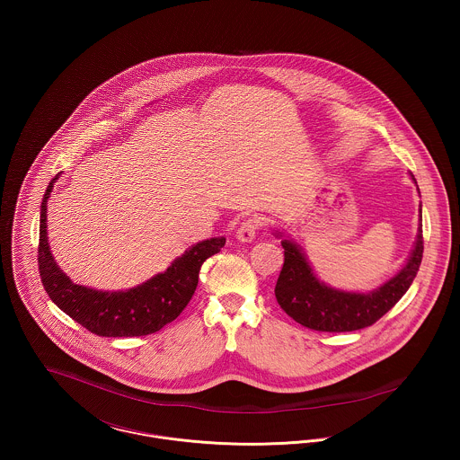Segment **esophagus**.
I'll return each instance as SVG.
<instances>
[{
  "instance_id": "esophagus-1",
  "label": "esophagus",
  "mask_w": 460,
  "mask_h": 460,
  "mask_svg": "<svg viewBox=\"0 0 460 460\" xmlns=\"http://www.w3.org/2000/svg\"><path fill=\"white\" fill-rule=\"evenodd\" d=\"M259 226H261V220L257 217H250V219L244 220L236 231V240L241 241V243H250V241L255 240Z\"/></svg>"
}]
</instances>
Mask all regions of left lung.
Instances as JSON below:
<instances>
[{"instance_id": "obj_1", "label": "left lung", "mask_w": 460, "mask_h": 460, "mask_svg": "<svg viewBox=\"0 0 460 460\" xmlns=\"http://www.w3.org/2000/svg\"><path fill=\"white\" fill-rule=\"evenodd\" d=\"M411 177L416 182L414 175ZM420 217L422 214H419L414 248L403 267L394 278L367 293L345 291L321 281L300 244L276 229L274 234L281 238L285 248V263L274 289L278 304L296 323L315 331L343 332L371 326L407 293L416 278L424 250Z\"/></svg>"}]
</instances>
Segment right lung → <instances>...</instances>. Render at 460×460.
<instances>
[{"mask_svg": "<svg viewBox=\"0 0 460 460\" xmlns=\"http://www.w3.org/2000/svg\"><path fill=\"white\" fill-rule=\"evenodd\" d=\"M60 175L62 172L55 175L46 188L40 222L38 263L44 289L51 302L83 328L98 336H145L172 323L190 304L197 289L201 265L208 257L219 253L226 238L199 241L172 261L164 272L155 274L148 281L131 289L103 291L75 285L55 262L48 243L46 207L53 184Z\"/></svg>", "mask_w": 460, "mask_h": 460, "instance_id": "obj_1", "label": "right lung"}]
</instances>
